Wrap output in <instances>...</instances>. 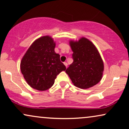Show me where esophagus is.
I'll return each instance as SVG.
<instances>
[{"label": "esophagus", "mask_w": 129, "mask_h": 129, "mask_svg": "<svg viewBox=\"0 0 129 129\" xmlns=\"http://www.w3.org/2000/svg\"><path fill=\"white\" fill-rule=\"evenodd\" d=\"M63 64L65 65V66H66V67H67V62H63Z\"/></svg>", "instance_id": "obj_1"}]
</instances>
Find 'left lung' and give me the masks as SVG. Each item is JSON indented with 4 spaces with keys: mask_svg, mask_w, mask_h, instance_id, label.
<instances>
[{
    "mask_svg": "<svg viewBox=\"0 0 129 129\" xmlns=\"http://www.w3.org/2000/svg\"><path fill=\"white\" fill-rule=\"evenodd\" d=\"M73 52V62L66 70L73 85L81 89H88L102 80L104 63L95 46L85 37L78 41L70 40Z\"/></svg>",
    "mask_w": 129,
    "mask_h": 129,
    "instance_id": "left-lung-1",
    "label": "left lung"
}]
</instances>
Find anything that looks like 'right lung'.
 Returning a JSON list of instances; mask_svg holds the SVG:
<instances>
[{
    "label": "right lung",
    "instance_id": "right-lung-1",
    "mask_svg": "<svg viewBox=\"0 0 129 129\" xmlns=\"http://www.w3.org/2000/svg\"><path fill=\"white\" fill-rule=\"evenodd\" d=\"M56 43L49 35L35 40L20 62V70L29 86L38 91H46L53 85L58 74L66 70L56 53Z\"/></svg>",
    "mask_w": 129,
    "mask_h": 129
}]
</instances>
